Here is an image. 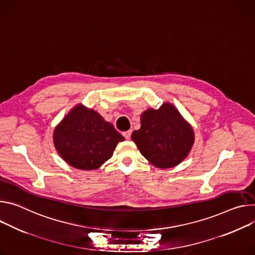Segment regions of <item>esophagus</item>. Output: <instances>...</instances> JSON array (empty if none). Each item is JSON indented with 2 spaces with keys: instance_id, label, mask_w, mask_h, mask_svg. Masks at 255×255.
Wrapping results in <instances>:
<instances>
[{
  "instance_id": "1",
  "label": "esophagus",
  "mask_w": 255,
  "mask_h": 255,
  "mask_svg": "<svg viewBox=\"0 0 255 255\" xmlns=\"http://www.w3.org/2000/svg\"><path fill=\"white\" fill-rule=\"evenodd\" d=\"M123 136L126 138V139H130V136H131V131L128 130V131H125L123 132Z\"/></svg>"
}]
</instances>
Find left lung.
<instances>
[{
  "instance_id": "8db88e82",
  "label": "left lung",
  "mask_w": 255,
  "mask_h": 255,
  "mask_svg": "<svg viewBox=\"0 0 255 255\" xmlns=\"http://www.w3.org/2000/svg\"><path fill=\"white\" fill-rule=\"evenodd\" d=\"M140 123V129L134 130L131 138L151 165L169 169L186 158L194 143V132L172 104L144 111Z\"/></svg>"
}]
</instances>
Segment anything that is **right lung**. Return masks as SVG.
Here are the masks:
<instances>
[{
    "label": "right lung",
    "mask_w": 255,
    "mask_h": 255,
    "mask_svg": "<svg viewBox=\"0 0 255 255\" xmlns=\"http://www.w3.org/2000/svg\"><path fill=\"white\" fill-rule=\"evenodd\" d=\"M54 144L61 157L80 170H95L112 157L125 138L102 116L79 104L54 130Z\"/></svg>",
    "instance_id": "right-lung-1"
}]
</instances>
